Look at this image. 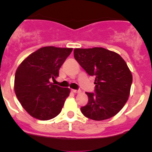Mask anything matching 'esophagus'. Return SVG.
<instances>
[{
	"label": "esophagus",
	"instance_id": "34e87169",
	"mask_svg": "<svg viewBox=\"0 0 152 152\" xmlns=\"http://www.w3.org/2000/svg\"><path fill=\"white\" fill-rule=\"evenodd\" d=\"M72 92L75 93V94H77V93L80 92V90H72Z\"/></svg>",
	"mask_w": 152,
	"mask_h": 152
}]
</instances>
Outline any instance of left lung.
<instances>
[{"label": "left lung", "instance_id": "1", "mask_svg": "<svg viewBox=\"0 0 152 152\" xmlns=\"http://www.w3.org/2000/svg\"><path fill=\"white\" fill-rule=\"evenodd\" d=\"M74 56L91 76H95L94 92H86L88 103L80 108L84 116L101 121L117 114L129 96L132 76L123 58L101 47L75 49Z\"/></svg>", "mask_w": 152, "mask_h": 152}]
</instances>
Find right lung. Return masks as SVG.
Listing matches in <instances>:
<instances>
[{
  "instance_id": "1",
  "label": "right lung",
  "mask_w": 152,
  "mask_h": 152,
  "mask_svg": "<svg viewBox=\"0 0 152 152\" xmlns=\"http://www.w3.org/2000/svg\"><path fill=\"white\" fill-rule=\"evenodd\" d=\"M73 49L42 47L19 65L15 74L14 91L28 113L40 120H49L61 113L69 88L50 82L58 77V71Z\"/></svg>"
}]
</instances>
